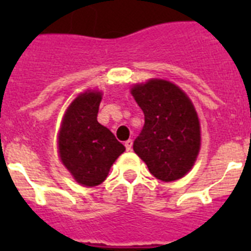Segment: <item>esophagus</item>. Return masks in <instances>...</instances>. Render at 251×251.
<instances>
[{
    "instance_id": "34e87169",
    "label": "esophagus",
    "mask_w": 251,
    "mask_h": 251,
    "mask_svg": "<svg viewBox=\"0 0 251 251\" xmlns=\"http://www.w3.org/2000/svg\"><path fill=\"white\" fill-rule=\"evenodd\" d=\"M125 147H126V150H127V151H130V150H131V147H133V141H131V139L126 141L125 142Z\"/></svg>"
}]
</instances>
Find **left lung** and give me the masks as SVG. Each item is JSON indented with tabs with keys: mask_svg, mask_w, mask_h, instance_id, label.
Listing matches in <instances>:
<instances>
[{
	"mask_svg": "<svg viewBox=\"0 0 251 251\" xmlns=\"http://www.w3.org/2000/svg\"><path fill=\"white\" fill-rule=\"evenodd\" d=\"M145 113V126L133 149L157 179L169 182L190 171L201 147V130L194 106L176 84L151 79L131 88Z\"/></svg>",
	"mask_w": 251,
	"mask_h": 251,
	"instance_id": "8db88e82",
	"label": "left lung"
}]
</instances>
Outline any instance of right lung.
I'll return each instance as SVG.
<instances>
[{
	"label": "right lung",
	"mask_w": 251,
	"mask_h": 251,
	"mask_svg": "<svg viewBox=\"0 0 251 251\" xmlns=\"http://www.w3.org/2000/svg\"><path fill=\"white\" fill-rule=\"evenodd\" d=\"M100 101L101 94L96 91L79 95L66 110L58 135L61 161L84 186L100 185L125 151L113 133L98 122Z\"/></svg>",
	"instance_id": "add662e5"
}]
</instances>
